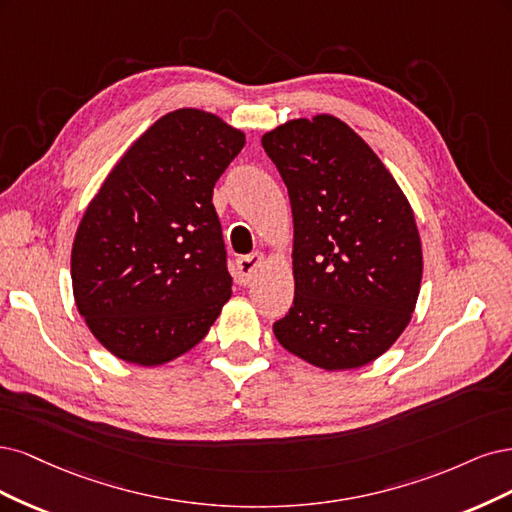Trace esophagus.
<instances>
[{"label": "esophagus", "instance_id": "esophagus-1", "mask_svg": "<svg viewBox=\"0 0 512 512\" xmlns=\"http://www.w3.org/2000/svg\"><path fill=\"white\" fill-rule=\"evenodd\" d=\"M263 255L261 253H251V255H242L236 261V278L240 285H246L249 280L255 276V272L261 268Z\"/></svg>", "mask_w": 512, "mask_h": 512}]
</instances>
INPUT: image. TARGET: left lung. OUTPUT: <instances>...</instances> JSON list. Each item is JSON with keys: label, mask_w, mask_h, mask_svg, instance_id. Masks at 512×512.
Returning a JSON list of instances; mask_svg holds the SVG:
<instances>
[{"label": "left lung", "mask_w": 512, "mask_h": 512, "mask_svg": "<svg viewBox=\"0 0 512 512\" xmlns=\"http://www.w3.org/2000/svg\"><path fill=\"white\" fill-rule=\"evenodd\" d=\"M293 212L295 298L278 342L323 370L366 366L415 310L423 255L402 189L355 131L329 114L261 138Z\"/></svg>", "instance_id": "obj_1"}]
</instances>
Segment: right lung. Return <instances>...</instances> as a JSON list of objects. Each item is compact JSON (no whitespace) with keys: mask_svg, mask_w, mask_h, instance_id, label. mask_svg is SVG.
Returning a JSON list of instances; mask_svg holds the SVG:
<instances>
[{"mask_svg":"<svg viewBox=\"0 0 512 512\" xmlns=\"http://www.w3.org/2000/svg\"><path fill=\"white\" fill-rule=\"evenodd\" d=\"M244 134L180 108L104 180L72 246V287L93 336L119 359L159 366L200 342L232 295L214 183Z\"/></svg>","mask_w":512,"mask_h":512,"instance_id":"right-lung-1","label":"right lung"}]
</instances>
